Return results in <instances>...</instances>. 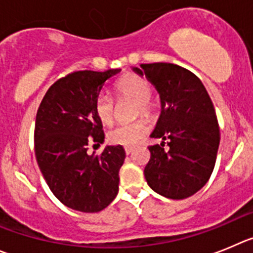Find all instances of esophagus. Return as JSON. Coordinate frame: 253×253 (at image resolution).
Wrapping results in <instances>:
<instances>
[{
    "label": "esophagus",
    "instance_id": "1",
    "mask_svg": "<svg viewBox=\"0 0 253 253\" xmlns=\"http://www.w3.org/2000/svg\"><path fill=\"white\" fill-rule=\"evenodd\" d=\"M132 151H133V147H125V152H126L127 155L131 154Z\"/></svg>",
    "mask_w": 253,
    "mask_h": 253
}]
</instances>
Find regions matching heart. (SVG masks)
<instances>
[{"label": "heart", "mask_w": 253, "mask_h": 253, "mask_svg": "<svg viewBox=\"0 0 253 253\" xmlns=\"http://www.w3.org/2000/svg\"><path fill=\"white\" fill-rule=\"evenodd\" d=\"M116 93L120 98H128L136 103L135 116H151L154 104L150 101L152 88L142 77H124L116 84ZM95 115L104 125H111L115 120V103L110 95L101 93L94 102ZM149 132V124L145 120H137L131 124L118 125L107 132V141L118 146H133Z\"/></svg>", "instance_id": "obj_1"}]
</instances>
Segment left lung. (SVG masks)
Listing matches in <instances>:
<instances>
[{"label":"left lung","instance_id":"obj_1","mask_svg":"<svg viewBox=\"0 0 253 253\" xmlns=\"http://www.w3.org/2000/svg\"><path fill=\"white\" fill-rule=\"evenodd\" d=\"M155 85L160 94L161 113L151 137L145 168L150 188L170 199H185L209 180L219 146V126L214 106L194 73L171 63H152L133 68ZM169 146L164 149L165 141Z\"/></svg>","mask_w":253,"mask_h":253}]
</instances>
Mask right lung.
Segmentation results:
<instances>
[{
  "label": "right lung",
  "instance_id": "obj_1",
  "mask_svg": "<svg viewBox=\"0 0 253 253\" xmlns=\"http://www.w3.org/2000/svg\"><path fill=\"white\" fill-rule=\"evenodd\" d=\"M120 72L70 73L47 89L36 113L38 165L53 194L74 211H101L118 193L124 147L106 146L101 155H88L87 150L103 143L94 102L106 82Z\"/></svg>",
  "mask_w": 253,
  "mask_h": 253
}]
</instances>
